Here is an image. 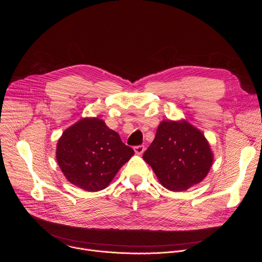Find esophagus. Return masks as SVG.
Instances as JSON below:
<instances>
[{
	"mask_svg": "<svg viewBox=\"0 0 262 262\" xmlns=\"http://www.w3.org/2000/svg\"><path fill=\"white\" fill-rule=\"evenodd\" d=\"M134 150H135L136 154L142 155L144 152V150H145V147H144V145H138V146L134 147Z\"/></svg>",
	"mask_w": 262,
	"mask_h": 262,
	"instance_id": "obj_1",
	"label": "esophagus"
}]
</instances>
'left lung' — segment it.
<instances>
[{"mask_svg": "<svg viewBox=\"0 0 262 262\" xmlns=\"http://www.w3.org/2000/svg\"><path fill=\"white\" fill-rule=\"evenodd\" d=\"M160 182L170 191L182 192L207 175L213 157L203 134L181 121H163L154 142L143 155Z\"/></svg>", "mask_w": 262, "mask_h": 262, "instance_id": "1", "label": "left lung"}]
</instances>
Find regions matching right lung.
<instances>
[{
    "mask_svg": "<svg viewBox=\"0 0 262 262\" xmlns=\"http://www.w3.org/2000/svg\"><path fill=\"white\" fill-rule=\"evenodd\" d=\"M118 133L98 118H85L68 127L58 141L56 158L69 182L88 192L106 188L134 156Z\"/></svg>",
    "mask_w": 262,
    "mask_h": 262,
    "instance_id": "add662e5",
    "label": "right lung"
}]
</instances>
